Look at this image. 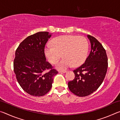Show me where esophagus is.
Wrapping results in <instances>:
<instances>
[{
  "label": "esophagus",
  "mask_w": 120,
  "mask_h": 120,
  "mask_svg": "<svg viewBox=\"0 0 120 120\" xmlns=\"http://www.w3.org/2000/svg\"><path fill=\"white\" fill-rule=\"evenodd\" d=\"M67 72V71H59V73H66Z\"/></svg>",
  "instance_id": "esophagus-1"
}]
</instances>
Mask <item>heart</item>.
Instances as JSON below:
<instances>
[{
  "mask_svg": "<svg viewBox=\"0 0 120 120\" xmlns=\"http://www.w3.org/2000/svg\"><path fill=\"white\" fill-rule=\"evenodd\" d=\"M88 43L83 36L65 35L54 38L51 45L47 44L44 49V54L48 61L56 64L63 56L62 59L56 64V68L64 70L83 64L87 57Z\"/></svg>",
  "mask_w": 120,
  "mask_h": 120,
  "instance_id": "obj_1",
  "label": "heart"
}]
</instances>
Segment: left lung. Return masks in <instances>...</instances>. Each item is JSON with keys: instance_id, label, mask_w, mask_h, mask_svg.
<instances>
[{"instance_id": "left-lung-1", "label": "left lung", "mask_w": 120, "mask_h": 120, "mask_svg": "<svg viewBox=\"0 0 120 120\" xmlns=\"http://www.w3.org/2000/svg\"><path fill=\"white\" fill-rule=\"evenodd\" d=\"M91 51L84 64L74 70L75 78L68 82L69 90L79 97H85L96 91L106 75L108 62L106 51L98 41L87 35Z\"/></svg>"}]
</instances>
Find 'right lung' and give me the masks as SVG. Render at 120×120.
<instances>
[{"label":"right lung","instance_id":"right-lung-1","mask_svg":"<svg viewBox=\"0 0 120 120\" xmlns=\"http://www.w3.org/2000/svg\"><path fill=\"white\" fill-rule=\"evenodd\" d=\"M52 34L39 32L26 38L15 52L14 71L22 89L33 96H42L49 92L53 77L58 74L46 61L44 49ZM49 72L44 74L45 70Z\"/></svg>","mask_w":120,"mask_h":120}]
</instances>
